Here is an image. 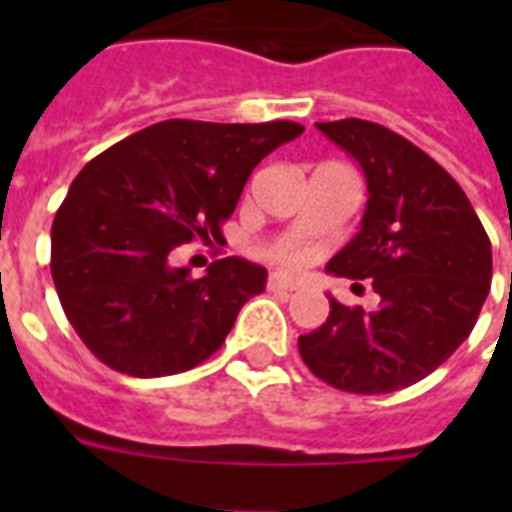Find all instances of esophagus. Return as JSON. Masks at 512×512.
I'll use <instances>...</instances> for the list:
<instances>
[{
  "label": "esophagus",
  "mask_w": 512,
  "mask_h": 512,
  "mask_svg": "<svg viewBox=\"0 0 512 512\" xmlns=\"http://www.w3.org/2000/svg\"><path fill=\"white\" fill-rule=\"evenodd\" d=\"M297 287H300V281L287 276V273H271L268 276V289L271 292H295Z\"/></svg>",
  "instance_id": "esophagus-1"
}]
</instances>
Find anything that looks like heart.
<instances>
[{"label":"heart","mask_w":512,"mask_h":512,"mask_svg":"<svg viewBox=\"0 0 512 512\" xmlns=\"http://www.w3.org/2000/svg\"><path fill=\"white\" fill-rule=\"evenodd\" d=\"M276 257H279L281 263H289V265H303L305 263V252L300 247L276 249Z\"/></svg>","instance_id":"b5f03b06"}]
</instances>
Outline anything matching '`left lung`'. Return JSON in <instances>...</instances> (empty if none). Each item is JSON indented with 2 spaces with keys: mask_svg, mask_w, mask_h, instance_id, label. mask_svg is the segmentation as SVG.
Segmentation results:
<instances>
[{
  "mask_svg": "<svg viewBox=\"0 0 512 512\" xmlns=\"http://www.w3.org/2000/svg\"><path fill=\"white\" fill-rule=\"evenodd\" d=\"M316 127L356 159L369 191L361 231L327 271L372 281L380 305L366 313L329 297V319L300 335L297 348L337 390L409 388L476 327L492 284V244L457 180L414 143L364 119Z\"/></svg>",
  "mask_w": 512,
  "mask_h": 512,
  "instance_id": "8db88e82",
  "label": "left lung"
}]
</instances>
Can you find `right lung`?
Listing matches in <instances>:
<instances>
[{
	"label": "right lung",
	"instance_id": "1",
	"mask_svg": "<svg viewBox=\"0 0 512 512\" xmlns=\"http://www.w3.org/2000/svg\"><path fill=\"white\" fill-rule=\"evenodd\" d=\"M297 122L151 124L95 156L52 220L50 271L82 342L116 372L164 377L207 361L268 271L223 257L175 268L180 244L220 236L265 156Z\"/></svg>",
	"mask_w": 512,
	"mask_h": 512
}]
</instances>
